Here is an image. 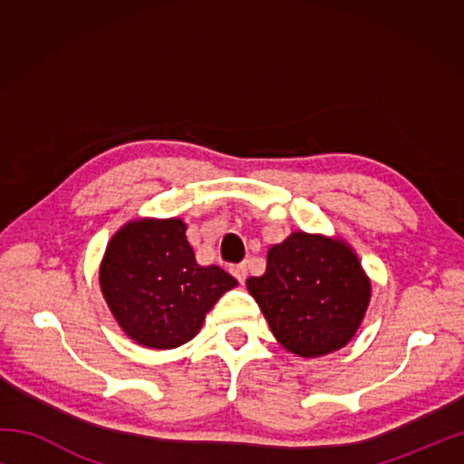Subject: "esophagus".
<instances>
[{
	"label": "esophagus",
	"instance_id": "34e87169",
	"mask_svg": "<svg viewBox=\"0 0 464 464\" xmlns=\"http://www.w3.org/2000/svg\"><path fill=\"white\" fill-rule=\"evenodd\" d=\"M231 274H233V276L237 278V280L241 282V285H243V282H246V278H247V266H246V264H237V266H233V268H231Z\"/></svg>",
	"mask_w": 464,
	"mask_h": 464
}]
</instances>
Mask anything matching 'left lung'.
I'll return each mask as SVG.
<instances>
[{
	"label": "left lung",
	"instance_id": "8db88e82",
	"mask_svg": "<svg viewBox=\"0 0 464 464\" xmlns=\"http://www.w3.org/2000/svg\"><path fill=\"white\" fill-rule=\"evenodd\" d=\"M247 290L278 343L303 358L343 348L371 303V280L354 249L303 231L268 249L266 272L247 278Z\"/></svg>",
	"mask_w": 464,
	"mask_h": 464
}]
</instances>
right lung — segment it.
Masks as SVG:
<instances>
[{
    "label": "right lung",
    "instance_id": "obj_1",
    "mask_svg": "<svg viewBox=\"0 0 464 464\" xmlns=\"http://www.w3.org/2000/svg\"><path fill=\"white\" fill-rule=\"evenodd\" d=\"M100 286L130 340L171 350L200 332L207 313L237 280L196 262L182 218H139L110 239Z\"/></svg>",
    "mask_w": 464,
    "mask_h": 464
}]
</instances>
